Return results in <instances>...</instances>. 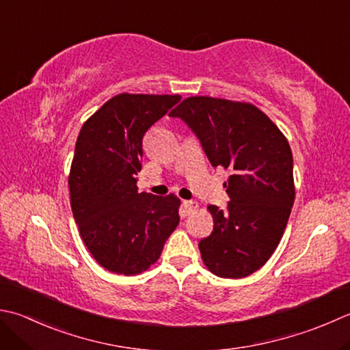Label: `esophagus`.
<instances>
[{
  "label": "esophagus",
  "instance_id": "34e87169",
  "mask_svg": "<svg viewBox=\"0 0 350 350\" xmlns=\"http://www.w3.org/2000/svg\"><path fill=\"white\" fill-rule=\"evenodd\" d=\"M182 206H183V209H185V214L189 215V214H193V212L198 208V204H197V202H194V200H185V202L182 203Z\"/></svg>",
  "mask_w": 350,
  "mask_h": 350
}]
</instances>
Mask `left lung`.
Segmentation results:
<instances>
[{"label": "left lung", "mask_w": 350, "mask_h": 350, "mask_svg": "<svg viewBox=\"0 0 350 350\" xmlns=\"http://www.w3.org/2000/svg\"><path fill=\"white\" fill-rule=\"evenodd\" d=\"M171 116L200 141L211 165L229 170L224 211L211 204L214 230L198 243L204 265L220 278L252 275L269 261L294 203L290 144L269 116L249 103L189 97Z\"/></svg>", "instance_id": "8db88e82"}]
</instances>
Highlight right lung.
Here are the masks:
<instances>
[{
	"label": "right lung",
	"mask_w": 350,
	"mask_h": 350,
	"mask_svg": "<svg viewBox=\"0 0 350 350\" xmlns=\"http://www.w3.org/2000/svg\"><path fill=\"white\" fill-rule=\"evenodd\" d=\"M180 98L116 95L85 122L75 142L68 180L74 220L92 256L116 275L147 270L179 224V198L138 193L136 174L144 135Z\"/></svg>",
	"instance_id": "right-lung-1"
}]
</instances>
